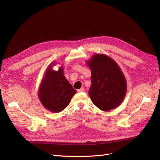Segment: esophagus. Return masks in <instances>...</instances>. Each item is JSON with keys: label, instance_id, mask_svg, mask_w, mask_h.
<instances>
[{"label": "esophagus", "instance_id": "esophagus-1", "mask_svg": "<svg viewBox=\"0 0 160 160\" xmlns=\"http://www.w3.org/2000/svg\"><path fill=\"white\" fill-rule=\"evenodd\" d=\"M84 91H85V89H84V88H82L78 89V93H82V92H83Z\"/></svg>", "mask_w": 160, "mask_h": 160}]
</instances>
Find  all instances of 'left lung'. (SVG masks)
I'll return each mask as SVG.
<instances>
[{
	"mask_svg": "<svg viewBox=\"0 0 160 160\" xmlns=\"http://www.w3.org/2000/svg\"><path fill=\"white\" fill-rule=\"evenodd\" d=\"M91 72L89 95L100 110L108 112L118 107L127 93V81L120 67L112 58L95 54L87 61Z\"/></svg>",
	"mask_w": 160,
	"mask_h": 160,
	"instance_id": "1",
	"label": "left lung"
}]
</instances>
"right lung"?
<instances>
[{"label":"right lung","instance_id":"1","mask_svg":"<svg viewBox=\"0 0 160 160\" xmlns=\"http://www.w3.org/2000/svg\"><path fill=\"white\" fill-rule=\"evenodd\" d=\"M56 62L50 63L46 69L40 83L38 97L47 110L59 113L63 111L71 102L76 91L63 74V67L54 71Z\"/></svg>","mask_w":160,"mask_h":160}]
</instances>
